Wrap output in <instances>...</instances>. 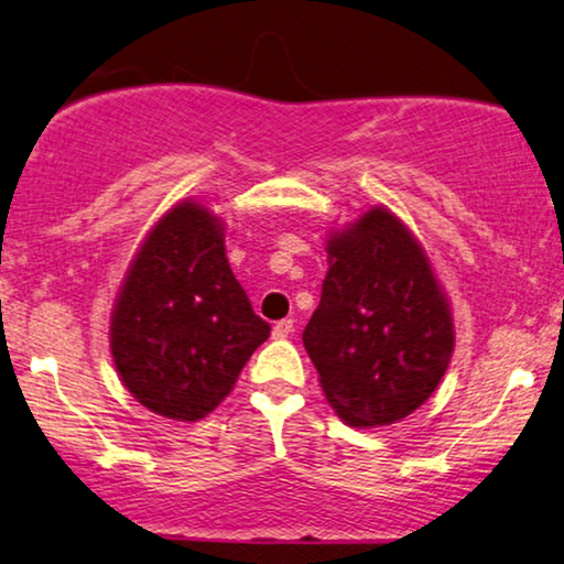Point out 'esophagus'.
I'll return each mask as SVG.
<instances>
[{"mask_svg":"<svg viewBox=\"0 0 564 564\" xmlns=\"http://www.w3.org/2000/svg\"><path fill=\"white\" fill-rule=\"evenodd\" d=\"M294 333V319H278L273 325V338H289Z\"/></svg>","mask_w":564,"mask_h":564,"instance_id":"obj_1","label":"esophagus"}]
</instances>
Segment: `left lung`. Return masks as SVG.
<instances>
[{
    "mask_svg": "<svg viewBox=\"0 0 564 564\" xmlns=\"http://www.w3.org/2000/svg\"><path fill=\"white\" fill-rule=\"evenodd\" d=\"M304 348L348 426H384L430 398L451 365V304L419 239L384 205L327 239Z\"/></svg>",
    "mask_w": 564,
    "mask_h": 564,
    "instance_id": "obj_1",
    "label": "left lung"
}]
</instances>
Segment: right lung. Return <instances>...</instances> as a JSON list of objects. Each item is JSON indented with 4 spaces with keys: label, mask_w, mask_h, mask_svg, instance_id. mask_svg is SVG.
Returning a JSON list of instances; mask_svg holds the SVG:
<instances>
[{
    "label": "right lung",
    "mask_w": 564,
    "mask_h": 564,
    "mask_svg": "<svg viewBox=\"0 0 564 564\" xmlns=\"http://www.w3.org/2000/svg\"><path fill=\"white\" fill-rule=\"evenodd\" d=\"M218 216L182 199L148 231L111 312V356L153 413L197 422L231 393L270 325L226 260Z\"/></svg>",
    "instance_id": "obj_1"
}]
</instances>
